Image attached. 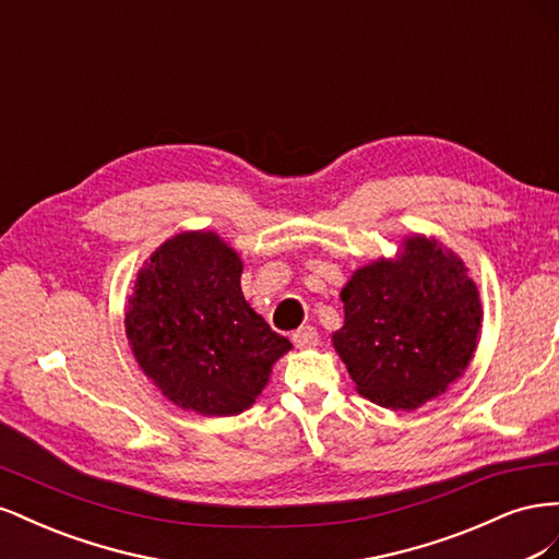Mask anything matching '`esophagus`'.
<instances>
[{
    "label": "esophagus",
    "instance_id": "1",
    "mask_svg": "<svg viewBox=\"0 0 559 559\" xmlns=\"http://www.w3.org/2000/svg\"><path fill=\"white\" fill-rule=\"evenodd\" d=\"M292 341L298 349H308V347H314L319 343V333L314 326H300L298 331H294Z\"/></svg>",
    "mask_w": 559,
    "mask_h": 559
}]
</instances>
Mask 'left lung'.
I'll return each mask as SVG.
<instances>
[{"label":"left lung","instance_id":"obj_1","mask_svg":"<svg viewBox=\"0 0 559 559\" xmlns=\"http://www.w3.org/2000/svg\"><path fill=\"white\" fill-rule=\"evenodd\" d=\"M333 347L357 392L382 408L415 411L462 378L478 347V286L456 253L411 235L396 259L354 270Z\"/></svg>","mask_w":559,"mask_h":559}]
</instances>
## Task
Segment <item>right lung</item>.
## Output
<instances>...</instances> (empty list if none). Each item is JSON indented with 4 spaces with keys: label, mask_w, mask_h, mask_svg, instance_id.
<instances>
[{
    "label": "right lung",
    "mask_w": 559,
    "mask_h": 559,
    "mask_svg": "<svg viewBox=\"0 0 559 559\" xmlns=\"http://www.w3.org/2000/svg\"><path fill=\"white\" fill-rule=\"evenodd\" d=\"M240 253L212 230H186L151 253L134 280L126 335L165 399L205 417L240 415L292 349L253 312Z\"/></svg>",
    "instance_id": "add662e5"
}]
</instances>
